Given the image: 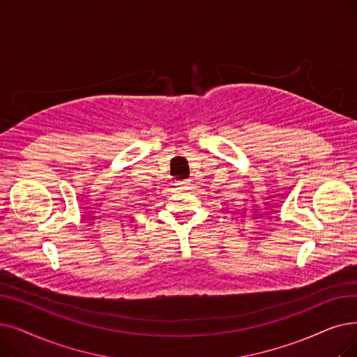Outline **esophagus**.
Here are the masks:
<instances>
[{"instance_id":"1","label":"esophagus","mask_w":357,"mask_h":357,"mask_svg":"<svg viewBox=\"0 0 357 357\" xmlns=\"http://www.w3.org/2000/svg\"><path fill=\"white\" fill-rule=\"evenodd\" d=\"M190 183H191L190 179H183V181H178L176 182L178 187H181V188H190Z\"/></svg>"}]
</instances>
